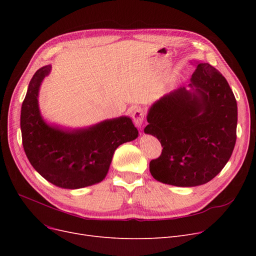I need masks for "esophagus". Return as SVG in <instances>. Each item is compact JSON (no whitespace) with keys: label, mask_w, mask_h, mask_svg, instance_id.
Listing matches in <instances>:
<instances>
[{"label":"esophagus","mask_w":256,"mask_h":256,"mask_svg":"<svg viewBox=\"0 0 256 256\" xmlns=\"http://www.w3.org/2000/svg\"><path fill=\"white\" fill-rule=\"evenodd\" d=\"M132 120L138 128H141V126L143 124V121H144V117H145V113L143 111L142 108H137V109L132 112Z\"/></svg>","instance_id":"1"}]
</instances>
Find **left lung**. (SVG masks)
Returning a JSON list of instances; mask_svg holds the SVG:
<instances>
[{
    "mask_svg": "<svg viewBox=\"0 0 256 256\" xmlns=\"http://www.w3.org/2000/svg\"><path fill=\"white\" fill-rule=\"evenodd\" d=\"M189 86L191 90L182 87L156 100L144 128L163 147L150 160L152 176L176 186L212 180L230 158L236 140V100L220 72L197 63Z\"/></svg>",
    "mask_w": 256,
    "mask_h": 256,
    "instance_id": "obj_1",
    "label": "left lung"
}]
</instances>
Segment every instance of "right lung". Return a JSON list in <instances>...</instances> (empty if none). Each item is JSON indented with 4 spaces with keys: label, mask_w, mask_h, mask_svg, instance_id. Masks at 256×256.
I'll use <instances>...</instances> for the list:
<instances>
[{
    "label": "right lung",
    "mask_w": 256,
    "mask_h": 256,
    "mask_svg": "<svg viewBox=\"0 0 256 256\" xmlns=\"http://www.w3.org/2000/svg\"><path fill=\"white\" fill-rule=\"evenodd\" d=\"M50 70L46 65L35 72L22 104L20 130L26 158L40 176L63 189L98 184L109 171L117 147L135 140L138 130L126 116L70 130L46 124L37 98Z\"/></svg>",
    "instance_id": "right-lung-1"
}]
</instances>
